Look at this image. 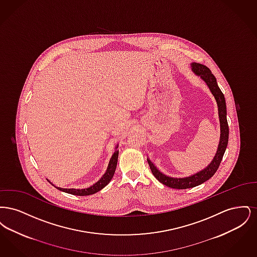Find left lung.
Masks as SVG:
<instances>
[{"label": "left lung", "mask_w": 257, "mask_h": 257, "mask_svg": "<svg viewBox=\"0 0 257 257\" xmlns=\"http://www.w3.org/2000/svg\"><path fill=\"white\" fill-rule=\"evenodd\" d=\"M192 66H193L194 72L196 75L200 76L201 79L207 84L208 87L210 88L212 94L214 95V97L217 101L219 117H220V140L217 153L214 159L212 160V162L204 170L198 171L196 173H194L193 175H190L187 177H173L171 175H168L165 172L160 171L159 169L154 165L153 162L147 159L151 172L157 178L158 181L168 187H171L173 189H179V190L194 188L200 184L204 183L215 174V172L220 167V162L225 152V149L228 144V135H229V128H228V123L226 119L225 99H224L223 93L221 92L220 87L217 84V80L215 76L212 74L211 70L203 64L194 62Z\"/></svg>", "instance_id": "8db88e82"}]
</instances>
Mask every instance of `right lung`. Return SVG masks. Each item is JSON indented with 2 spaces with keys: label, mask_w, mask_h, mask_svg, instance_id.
<instances>
[{
  "label": "right lung",
  "mask_w": 257,
  "mask_h": 257,
  "mask_svg": "<svg viewBox=\"0 0 257 257\" xmlns=\"http://www.w3.org/2000/svg\"><path fill=\"white\" fill-rule=\"evenodd\" d=\"M117 147H115V151H114V153L112 154V156L110 158L108 169L105 172V174L101 177L100 180H98L96 183L93 184L92 186H90L88 188H85V189H73V188L64 189V188H61V187H56V186L55 187L60 191H62V192L67 193V194L75 195V196H89V195H93V194L97 193L100 190H102L104 187H106L108 184L110 183V181L111 180L113 174H114L115 168H116V165H117V158H118ZM51 184L53 185V183Z\"/></svg>",
  "instance_id": "obj_1"
}]
</instances>
